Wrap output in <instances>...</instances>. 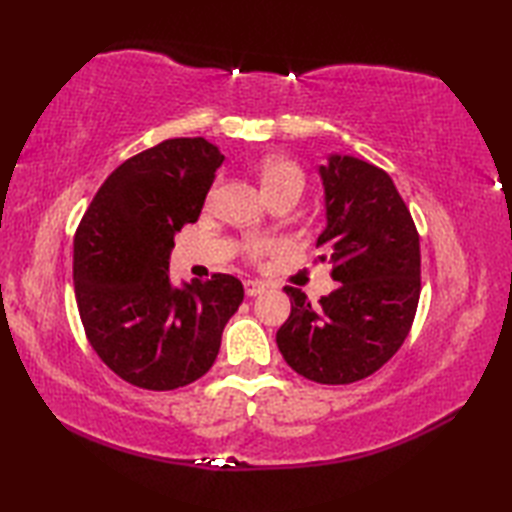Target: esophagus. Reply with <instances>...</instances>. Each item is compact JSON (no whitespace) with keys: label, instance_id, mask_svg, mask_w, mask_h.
I'll use <instances>...</instances> for the list:
<instances>
[{"label":"esophagus","instance_id":"34e87169","mask_svg":"<svg viewBox=\"0 0 512 512\" xmlns=\"http://www.w3.org/2000/svg\"><path fill=\"white\" fill-rule=\"evenodd\" d=\"M270 286L266 284V281H259V279H246L244 281V290L248 297H257L262 295V292H266Z\"/></svg>","mask_w":512,"mask_h":512}]
</instances>
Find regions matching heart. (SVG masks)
<instances>
[{
	"label": "heart",
	"instance_id": "obj_1",
	"mask_svg": "<svg viewBox=\"0 0 512 512\" xmlns=\"http://www.w3.org/2000/svg\"><path fill=\"white\" fill-rule=\"evenodd\" d=\"M284 184H306V178H303V171L290 160H268L264 167V187L266 191H273L277 187H284ZM279 244L275 239H266V237H253L246 244V253L250 259H262L270 253H275Z\"/></svg>",
	"mask_w": 512,
	"mask_h": 512
}]
</instances>
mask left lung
<instances>
[{
	"mask_svg": "<svg viewBox=\"0 0 512 512\" xmlns=\"http://www.w3.org/2000/svg\"><path fill=\"white\" fill-rule=\"evenodd\" d=\"M325 228L319 262L339 288L312 306L286 286L290 317L279 352L303 378L350 385L383 367L405 343L420 299V237L407 204L383 169L332 154L319 167Z\"/></svg>",
	"mask_w": 512,
	"mask_h": 512,
	"instance_id": "1",
	"label": "left lung"
}]
</instances>
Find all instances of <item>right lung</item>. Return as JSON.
<instances>
[{
	"instance_id": "add662e5",
	"label": "right lung",
	"mask_w": 512,
	"mask_h": 512,
	"mask_svg": "<svg viewBox=\"0 0 512 512\" xmlns=\"http://www.w3.org/2000/svg\"><path fill=\"white\" fill-rule=\"evenodd\" d=\"M224 162L204 138H169L116 167L74 235V292L88 341L129 385L169 391L209 372L242 281L215 273L173 288L169 255Z\"/></svg>"
}]
</instances>
